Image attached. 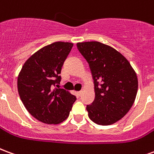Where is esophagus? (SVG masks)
<instances>
[{
	"instance_id": "1",
	"label": "esophagus",
	"mask_w": 154,
	"mask_h": 154,
	"mask_svg": "<svg viewBox=\"0 0 154 154\" xmlns=\"http://www.w3.org/2000/svg\"><path fill=\"white\" fill-rule=\"evenodd\" d=\"M82 93H83V91H78V92H77V94H78V96H79V97H81V96L82 95Z\"/></svg>"
}]
</instances>
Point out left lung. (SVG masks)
<instances>
[{
    "instance_id": "left-lung-1",
    "label": "left lung",
    "mask_w": 154,
    "mask_h": 154,
    "mask_svg": "<svg viewBox=\"0 0 154 154\" xmlns=\"http://www.w3.org/2000/svg\"><path fill=\"white\" fill-rule=\"evenodd\" d=\"M89 64L95 86V100L87 105L94 123L110 125L132 107L138 91V78L129 61L109 45L97 41L77 43Z\"/></svg>"
}]
</instances>
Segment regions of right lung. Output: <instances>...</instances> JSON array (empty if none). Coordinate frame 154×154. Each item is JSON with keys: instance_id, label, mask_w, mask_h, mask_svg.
Here are the masks:
<instances>
[{"instance_id": "add662e5", "label": "right lung", "mask_w": 154, "mask_h": 154, "mask_svg": "<svg viewBox=\"0 0 154 154\" xmlns=\"http://www.w3.org/2000/svg\"><path fill=\"white\" fill-rule=\"evenodd\" d=\"M73 44L55 42L37 51L26 61L18 76L20 97L29 113L41 122L57 125L67 119L75 96L62 88L61 70Z\"/></svg>"}]
</instances>
